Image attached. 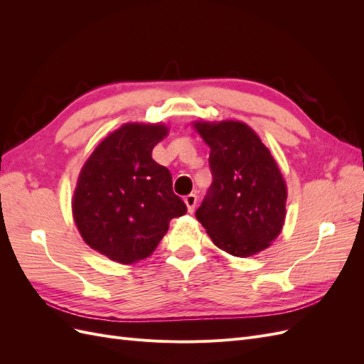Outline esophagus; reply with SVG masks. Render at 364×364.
Segmentation results:
<instances>
[{"mask_svg": "<svg viewBox=\"0 0 364 364\" xmlns=\"http://www.w3.org/2000/svg\"><path fill=\"white\" fill-rule=\"evenodd\" d=\"M183 202H185L186 208H188V213H193V211H194V208H196V203H197V196H196V194H188V196H185Z\"/></svg>", "mask_w": 364, "mask_h": 364, "instance_id": "esophagus-1", "label": "esophagus"}]
</instances>
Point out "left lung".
Returning <instances> with one entry per match:
<instances>
[{
	"label": "left lung",
	"mask_w": 364,
	"mask_h": 364,
	"mask_svg": "<svg viewBox=\"0 0 364 364\" xmlns=\"http://www.w3.org/2000/svg\"><path fill=\"white\" fill-rule=\"evenodd\" d=\"M194 129L211 149L213 183L196 217L213 243L246 258L267 249L285 220L287 186L270 150L240 121L206 123Z\"/></svg>",
	"instance_id": "left-lung-1"
}]
</instances>
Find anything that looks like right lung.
I'll use <instances>...</instances> for the list:
<instances>
[{"mask_svg":"<svg viewBox=\"0 0 364 364\" xmlns=\"http://www.w3.org/2000/svg\"><path fill=\"white\" fill-rule=\"evenodd\" d=\"M168 134L164 124L127 123L106 136L82 167L73 197V215L85 243L109 259H144L186 213L173 193L168 168L151 150Z\"/></svg>","mask_w":364,"mask_h":364,"instance_id":"1","label":"right lung"}]
</instances>
